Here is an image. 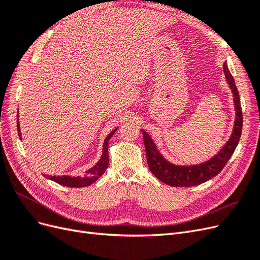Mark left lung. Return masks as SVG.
<instances>
[{
  "instance_id": "left-lung-1",
  "label": "left lung",
  "mask_w": 260,
  "mask_h": 260,
  "mask_svg": "<svg viewBox=\"0 0 260 260\" xmlns=\"http://www.w3.org/2000/svg\"><path fill=\"white\" fill-rule=\"evenodd\" d=\"M224 75L229 83L230 88L234 95V104L235 111H237V119H235L234 129L232 137L228 141V143L223 146L215 157L206 162L195 166H176L168 162L164 157L157 151L156 145L153 143L152 139L144 130H141L143 135L146 158L149 170L152 174L160 180L161 182L169 184L171 186H194L206 182L209 179L217 176L220 171L223 169L233 155L235 148H237L239 141L242 135V125H243V116H242V107L241 101L237 85H235L234 79L226 67V64L223 66Z\"/></svg>"
}]
</instances>
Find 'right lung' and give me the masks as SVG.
Returning <instances> with one entry per match:
<instances>
[{"label":"right lung","instance_id":"right-lung-1","mask_svg":"<svg viewBox=\"0 0 260 260\" xmlns=\"http://www.w3.org/2000/svg\"><path fill=\"white\" fill-rule=\"evenodd\" d=\"M117 129L113 130L109 135L107 136V138L104 141V145H103V154H102L101 159L99 160V162L95 165V166L92 167L91 169H89L88 171L82 177H70V176H61V177H56V176H49L48 178L55 181V182L60 184V185H65V186H69V187H82V186H88L90 184H92L93 182H95L98 180V178H100L102 175L104 174L105 170L108 167L109 164V157H108V142L111 138L113 137V135L115 133ZM17 131L19 138L21 139V135H20V129H19V122H18V115H17Z\"/></svg>","mask_w":260,"mask_h":260}]
</instances>
